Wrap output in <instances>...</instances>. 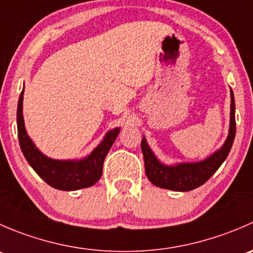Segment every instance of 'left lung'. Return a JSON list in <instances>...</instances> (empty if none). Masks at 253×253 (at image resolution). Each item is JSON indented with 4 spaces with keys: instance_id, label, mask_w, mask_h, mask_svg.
I'll list each match as a JSON object with an SVG mask.
<instances>
[{
    "instance_id": "8db88e82",
    "label": "left lung",
    "mask_w": 253,
    "mask_h": 253,
    "mask_svg": "<svg viewBox=\"0 0 253 253\" xmlns=\"http://www.w3.org/2000/svg\"><path fill=\"white\" fill-rule=\"evenodd\" d=\"M230 126L228 137L220 149L215 150L205 160L197 163H177L175 165H167L158 159L157 155L148 145L145 137H143L141 148L144 158L145 174L153 185L167 190L186 192L202 186L220 168L233 147L236 134L235 99L233 90H230Z\"/></svg>"
}]
</instances>
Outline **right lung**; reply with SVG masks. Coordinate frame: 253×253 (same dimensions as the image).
Segmentation results:
<instances>
[{"label": "right lung", "instance_id": "obj_1", "mask_svg": "<svg viewBox=\"0 0 253 253\" xmlns=\"http://www.w3.org/2000/svg\"><path fill=\"white\" fill-rule=\"evenodd\" d=\"M23 95L24 88L20 93L17 109V128L19 145L25 159L47 185L56 190L76 191L79 188L90 187L98 182L103 174V164L106 154L114 144L120 127L106 132L103 141L93 149V152L82 159L57 160L51 159L42 154L34 142L28 136L23 117Z\"/></svg>", "mask_w": 253, "mask_h": 253}]
</instances>
